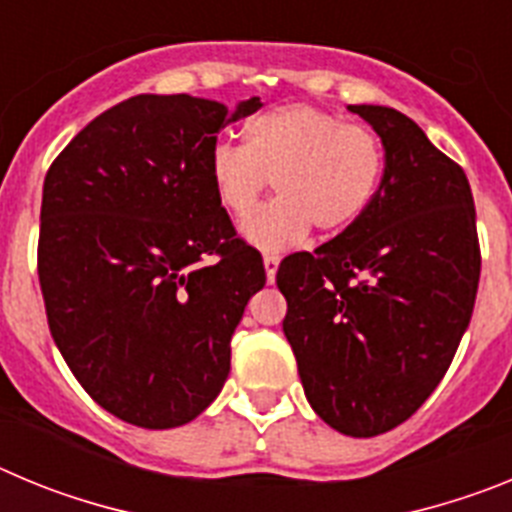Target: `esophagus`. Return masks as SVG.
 <instances>
[{"instance_id": "34e87169", "label": "esophagus", "mask_w": 512, "mask_h": 512, "mask_svg": "<svg viewBox=\"0 0 512 512\" xmlns=\"http://www.w3.org/2000/svg\"><path fill=\"white\" fill-rule=\"evenodd\" d=\"M264 269H266V282L274 284V279H277V269H279V256H274V253H266Z\"/></svg>"}]
</instances>
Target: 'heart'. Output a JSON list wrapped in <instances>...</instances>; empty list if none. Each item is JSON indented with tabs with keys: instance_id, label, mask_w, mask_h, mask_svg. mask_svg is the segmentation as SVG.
Segmentation results:
<instances>
[{
	"instance_id": "1",
	"label": "heart",
	"mask_w": 512,
	"mask_h": 512,
	"mask_svg": "<svg viewBox=\"0 0 512 512\" xmlns=\"http://www.w3.org/2000/svg\"><path fill=\"white\" fill-rule=\"evenodd\" d=\"M384 151L366 125L312 104H287L248 120L243 146L215 143L207 161L215 202L243 217L269 178L278 200L241 223L243 241L261 251H284L310 233H343L377 194Z\"/></svg>"
}]
</instances>
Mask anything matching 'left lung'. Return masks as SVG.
<instances>
[{"label":"left lung","instance_id":"8db88e82","mask_svg":"<svg viewBox=\"0 0 512 512\" xmlns=\"http://www.w3.org/2000/svg\"><path fill=\"white\" fill-rule=\"evenodd\" d=\"M348 110L382 140V182L351 228L287 256L277 287L312 410L372 438L405 423L454 359L477 297V212L467 174L408 115Z\"/></svg>","mask_w":512,"mask_h":512}]
</instances>
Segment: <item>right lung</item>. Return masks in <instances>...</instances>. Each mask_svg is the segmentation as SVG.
<instances>
[{"label": "right lung", "mask_w": 512, "mask_h": 512, "mask_svg": "<svg viewBox=\"0 0 512 512\" xmlns=\"http://www.w3.org/2000/svg\"><path fill=\"white\" fill-rule=\"evenodd\" d=\"M259 107L138 94L94 117L45 174L38 277L51 336L125 423H189L228 379L230 338L266 271L215 202L207 161L217 133Z\"/></svg>", "instance_id": "1"}]
</instances>
